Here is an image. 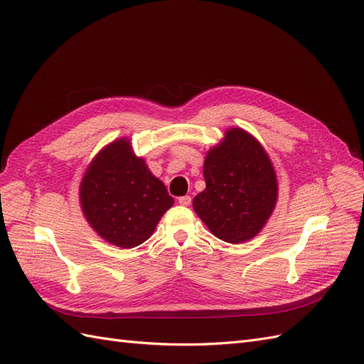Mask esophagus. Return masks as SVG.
I'll list each match as a JSON object with an SVG mask.
<instances>
[{"instance_id":"esophagus-1","label":"esophagus","mask_w":364,"mask_h":364,"mask_svg":"<svg viewBox=\"0 0 364 364\" xmlns=\"http://www.w3.org/2000/svg\"><path fill=\"white\" fill-rule=\"evenodd\" d=\"M178 202H179L181 205H183V206H188V205L191 203V197H190V196H182V197H179Z\"/></svg>"}]
</instances>
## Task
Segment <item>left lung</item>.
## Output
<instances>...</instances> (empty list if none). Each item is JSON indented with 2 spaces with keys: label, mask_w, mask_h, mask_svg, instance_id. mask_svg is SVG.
<instances>
[{
  "label": "left lung",
  "mask_w": 364,
  "mask_h": 364,
  "mask_svg": "<svg viewBox=\"0 0 364 364\" xmlns=\"http://www.w3.org/2000/svg\"><path fill=\"white\" fill-rule=\"evenodd\" d=\"M203 176L206 188L193 206L209 230L234 245L255 237L278 197L277 174L259 142L241 129L228 130L208 151Z\"/></svg>",
  "instance_id": "left-lung-1"
}]
</instances>
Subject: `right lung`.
Segmentation results:
<instances>
[{
	"label": "right lung",
	"instance_id": "right-lung-1",
	"mask_svg": "<svg viewBox=\"0 0 364 364\" xmlns=\"http://www.w3.org/2000/svg\"><path fill=\"white\" fill-rule=\"evenodd\" d=\"M80 202L95 232L123 249L144 243L174 203L144 159L132 153L127 139L95 156L80 183Z\"/></svg>",
	"mask_w": 364,
	"mask_h": 364
}]
</instances>
